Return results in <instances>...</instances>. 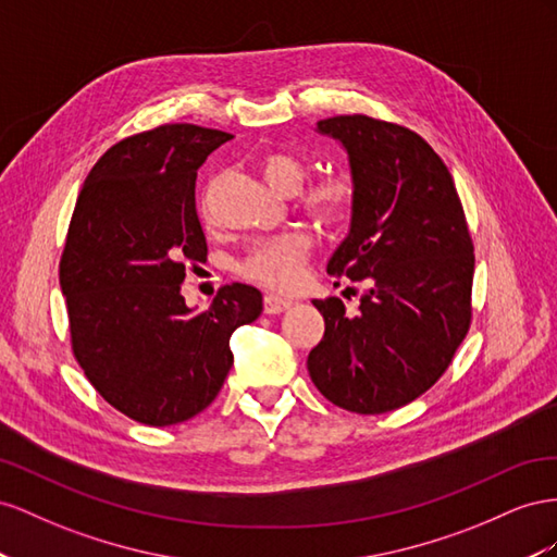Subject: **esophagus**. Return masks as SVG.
Masks as SVG:
<instances>
[{"label":"esophagus","instance_id":"34e87169","mask_svg":"<svg viewBox=\"0 0 557 557\" xmlns=\"http://www.w3.org/2000/svg\"><path fill=\"white\" fill-rule=\"evenodd\" d=\"M292 306H294L292 298H284V296H277V294H265V298H263V310L268 314H280Z\"/></svg>","mask_w":557,"mask_h":557}]
</instances>
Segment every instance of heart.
Segmentation results:
<instances>
[{"instance_id":"heart-1","label":"heart","mask_w":557,"mask_h":557,"mask_svg":"<svg viewBox=\"0 0 557 557\" xmlns=\"http://www.w3.org/2000/svg\"><path fill=\"white\" fill-rule=\"evenodd\" d=\"M261 174L270 188L280 190V194H292L304 180V163L287 151H270L261 158ZM352 182L343 174H326V177L310 182L300 196L304 210L320 224H338L352 210ZM308 249L310 240L304 233L268 237V240L251 247L247 259L240 263V273L249 280L268 284V287L287 289L298 280Z\"/></svg>"}]
</instances>
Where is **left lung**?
I'll list each match as a JSON object with an SVG mask.
<instances>
[{
  "instance_id": "1",
  "label": "left lung",
  "mask_w": 557,
  "mask_h": 557,
  "mask_svg": "<svg viewBox=\"0 0 557 557\" xmlns=\"http://www.w3.org/2000/svg\"><path fill=\"white\" fill-rule=\"evenodd\" d=\"M317 133L347 151L355 202L326 273L361 282L359 312L312 300L324 338L308 373L331 404L361 416L418 399L450 367L471 324L473 245L453 174L404 125L333 116Z\"/></svg>"
}]
</instances>
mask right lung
Listing matches in <instances>:
<instances>
[{"mask_svg": "<svg viewBox=\"0 0 557 557\" xmlns=\"http://www.w3.org/2000/svg\"><path fill=\"white\" fill-rule=\"evenodd\" d=\"M233 135L168 123L121 139L92 165L60 259L72 349L90 385L149 426L208 408L233 367L231 336L257 320L261 292L233 282L194 312L186 261L208 259L196 174Z\"/></svg>", "mask_w": 557, "mask_h": 557, "instance_id": "obj_1", "label": "right lung"}]
</instances>
